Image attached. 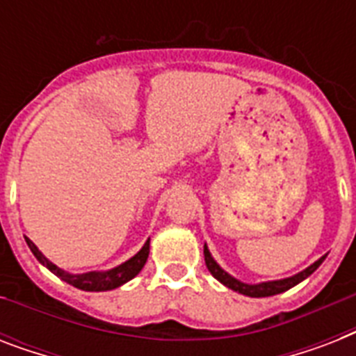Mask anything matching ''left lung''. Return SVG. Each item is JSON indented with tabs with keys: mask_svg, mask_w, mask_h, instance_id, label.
I'll return each instance as SVG.
<instances>
[{
	"mask_svg": "<svg viewBox=\"0 0 356 356\" xmlns=\"http://www.w3.org/2000/svg\"><path fill=\"white\" fill-rule=\"evenodd\" d=\"M203 254H205L207 268H209V271H211L212 275L216 277L218 281L222 282V284H225L227 288H231V290H234V292L243 293V296H249V298H268V296H275V293L286 292V290H290L292 286H296L298 282H301L303 279H307L309 275H312V273H314V271L320 268L321 262L325 260V257H321L320 260H316L314 264L309 266L307 270H303L301 273H298V275L288 277V279L260 282V284H245V282L236 281L234 277H231L229 273H225V271H223L222 268L216 264V260L212 259L211 253H209V249H207V245L203 248Z\"/></svg>",
	"mask_w": 356,
	"mask_h": 356,
	"instance_id": "obj_1",
	"label": "left lung"
}]
</instances>
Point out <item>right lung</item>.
Returning a JSON list of instances; mask_svg holds the SVG:
<instances>
[{
    "label": "right lung",
    "instance_id": "obj_1",
    "mask_svg": "<svg viewBox=\"0 0 356 356\" xmlns=\"http://www.w3.org/2000/svg\"><path fill=\"white\" fill-rule=\"evenodd\" d=\"M25 242H27L29 249L36 257V260L46 266L47 270H51L55 275L60 277L63 281H66L68 284H72V286L79 288V290H86V292H105V290H114V288L122 286V284H125L127 281H131L133 277L138 275L140 270L144 268L145 260H147V254H149V240H147V242L144 243V248L140 249L133 259H129L127 262H123L122 266L114 268V270L103 271V273L88 271V273H81V275H72V273H66V271L60 270L58 266L49 262V260L38 251V248H36L35 243L31 242L29 238H25Z\"/></svg>",
    "mask_w": 356,
    "mask_h": 356
}]
</instances>
